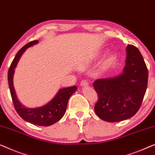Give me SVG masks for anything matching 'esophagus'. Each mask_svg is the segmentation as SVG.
I'll list each match as a JSON object with an SVG mask.
<instances>
[{
    "label": "esophagus",
    "instance_id": "1",
    "mask_svg": "<svg viewBox=\"0 0 155 155\" xmlns=\"http://www.w3.org/2000/svg\"><path fill=\"white\" fill-rule=\"evenodd\" d=\"M80 85H81V87H87L89 86V82L87 81V80H82V81H81V82H80Z\"/></svg>",
    "mask_w": 155,
    "mask_h": 155
}]
</instances>
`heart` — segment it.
<instances>
[{
  "instance_id": "1",
  "label": "heart",
  "mask_w": 155,
  "mask_h": 155,
  "mask_svg": "<svg viewBox=\"0 0 155 155\" xmlns=\"http://www.w3.org/2000/svg\"><path fill=\"white\" fill-rule=\"evenodd\" d=\"M116 60V55L114 52H109L105 54L104 59H102L100 64V68L101 70L107 68V67L111 66Z\"/></svg>"
}]
</instances>
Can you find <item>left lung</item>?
<instances>
[{
    "mask_svg": "<svg viewBox=\"0 0 155 155\" xmlns=\"http://www.w3.org/2000/svg\"><path fill=\"white\" fill-rule=\"evenodd\" d=\"M126 50V65L122 73L93 83L98 94L94 110L106 122H120L133 117L140 108L147 89L148 71L140 51L131 45Z\"/></svg>",
    "mask_w": 155,
    "mask_h": 155,
    "instance_id": "8db88e82",
    "label": "left lung"
}]
</instances>
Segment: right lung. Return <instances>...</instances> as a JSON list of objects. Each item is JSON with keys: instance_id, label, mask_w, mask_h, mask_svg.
Instances as JSON below:
<instances>
[{"instance_id": "right-lung-1", "label": "right lung", "mask_w": 155, "mask_h": 155, "mask_svg": "<svg viewBox=\"0 0 155 155\" xmlns=\"http://www.w3.org/2000/svg\"><path fill=\"white\" fill-rule=\"evenodd\" d=\"M38 43V40L28 42L20 49L17 53L8 71V84L15 108L19 115L26 122L34 125L48 127L54 124L62 118L66 113L69 98L73 93L75 92L78 88L76 86H73L59 89L54 97L50 102L40 107L30 108L21 104V102L18 99L13 84L15 69L21 55L26 50V49Z\"/></svg>"}]
</instances>
